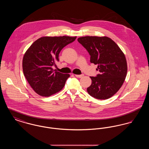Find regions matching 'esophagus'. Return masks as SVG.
Wrapping results in <instances>:
<instances>
[{"label": "esophagus", "instance_id": "obj_1", "mask_svg": "<svg viewBox=\"0 0 149 149\" xmlns=\"http://www.w3.org/2000/svg\"><path fill=\"white\" fill-rule=\"evenodd\" d=\"M75 75V77H77V78H81V77H83V76H84V75L83 74H81V75Z\"/></svg>", "mask_w": 149, "mask_h": 149}]
</instances>
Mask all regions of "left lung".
I'll return each mask as SVG.
<instances>
[{"mask_svg":"<svg viewBox=\"0 0 149 149\" xmlns=\"http://www.w3.org/2000/svg\"><path fill=\"white\" fill-rule=\"evenodd\" d=\"M91 55V63L98 65L100 74L91 77L92 84L87 92L98 99L111 98L117 92L126 79L127 65L126 57L119 46L106 37L85 36L78 38Z\"/></svg>","mask_w":149,"mask_h":149,"instance_id":"1","label":"left lung"}]
</instances>
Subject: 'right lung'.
<instances>
[{"instance_id": "add662e5", "label": "right lung", "mask_w": 149, "mask_h": 149, "mask_svg": "<svg viewBox=\"0 0 149 149\" xmlns=\"http://www.w3.org/2000/svg\"><path fill=\"white\" fill-rule=\"evenodd\" d=\"M77 36H44L37 39L25 52L22 61L25 78L33 91L42 97H49L64 88L69 74L54 70L58 55L65 46L75 40Z\"/></svg>"}]
</instances>
